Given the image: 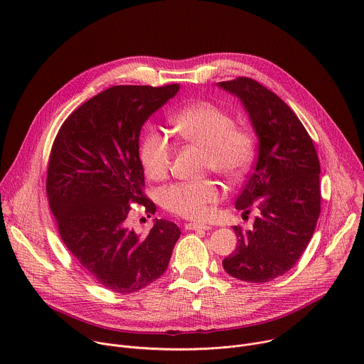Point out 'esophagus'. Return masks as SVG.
I'll return each mask as SVG.
<instances>
[{
	"label": "esophagus",
	"mask_w": 364,
	"mask_h": 364,
	"mask_svg": "<svg viewBox=\"0 0 364 364\" xmlns=\"http://www.w3.org/2000/svg\"><path fill=\"white\" fill-rule=\"evenodd\" d=\"M186 230H196V232H204V230H209L210 226L207 225H201V223H186Z\"/></svg>",
	"instance_id": "obj_1"
}]
</instances>
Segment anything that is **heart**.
<instances>
[{
  "label": "heart",
  "instance_id": "b5f03b06",
  "mask_svg": "<svg viewBox=\"0 0 364 364\" xmlns=\"http://www.w3.org/2000/svg\"><path fill=\"white\" fill-rule=\"evenodd\" d=\"M177 136L203 148L204 166L226 180L240 178L255 155V138L246 128L235 127L233 117L210 102H193L177 111L171 119ZM139 159L145 174L163 178L171 164L173 148L168 138L149 129L142 138ZM219 198V187L210 180L176 183L161 191L167 210L186 219H204L209 205Z\"/></svg>",
  "mask_w": 364,
  "mask_h": 364
}]
</instances>
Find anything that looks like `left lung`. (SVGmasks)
<instances>
[{"label": "left lung", "mask_w": 364, "mask_h": 364, "mask_svg": "<svg viewBox=\"0 0 364 364\" xmlns=\"http://www.w3.org/2000/svg\"><path fill=\"white\" fill-rule=\"evenodd\" d=\"M237 96L259 141L257 161L235 205L249 213L253 229L237 236L225 257V271L240 281L261 284L288 272L314 235L321 209L320 161L313 139L287 103L249 77L219 82Z\"/></svg>", "instance_id": "8db88e82"}]
</instances>
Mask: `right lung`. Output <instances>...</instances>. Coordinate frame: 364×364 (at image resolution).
<instances>
[{
  "mask_svg": "<svg viewBox=\"0 0 364 364\" xmlns=\"http://www.w3.org/2000/svg\"><path fill=\"white\" fill-rule=\"evenodd\" d=\"M180 85H121L85 102L51 146L46 193L60 237L85 271L105 288L136 292L167 269L180 229L155 219L144 237L127 225L131 203L157 207L144 194L139 134Z\"/></svg>",
  "mask_w": 364,
  "mask_h": 364,
  "instance_id": "add662e5",
  "label": "right lung"
}]
</instances>
